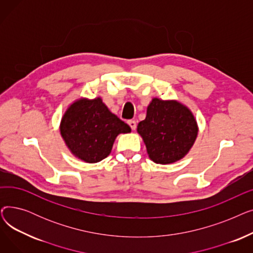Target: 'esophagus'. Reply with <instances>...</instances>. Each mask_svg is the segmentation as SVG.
Here are the masks:
<instances>
[{
    "instance_id": "34e87169",
    "label": "esophagus",
    "mask_w": 253,
    "mask_h": 253,
    "mask_svg": "<svg viewBox=\"0 0 253 253\" xmlns=\"http://www.w3.org/2000/svg\"><path fill=\"white\" fill-rule=\"evenodd\" d=\"M128 125L130 126V128H131L132 130H135V128H136V122L134 121V120H129V121H128Z\"/></svg>"
}]
</instances>
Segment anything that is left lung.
<instances>
[{"instance_id":"8db88e82","label":"left lung","mask_w":253,"mask_h":253,"mask_svg":"<svg viewBox=\"0 0 253 253\" xmlns=\"http://www.w3.org/2000/svg\"><path fill=\"white\" fill-rule=\"evenodd\" d=\"M195 116L178 100L154 97L147 108V116L137 125L151 160L157 164L177 162L187 155L198 136Z\"/></svg>"}]
</instances>
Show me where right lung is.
<instances>
[{"label": "right lung", "mask_w": 253, "mask_h": 253, "mask_svg": "<svg viewBox=\"0 0 253 253\" xmlns=\"http://www.w3.org/2000/svg\"><path fill=\"white\" fill-rule=\"evenodd\" d=\"M59 130L70 152L86 163L103 160L111 154L116 137L131 132L101 97H80L72 102L61 118Z\"/></svg>", "instance_id": "obj_1"}]
</instances>
